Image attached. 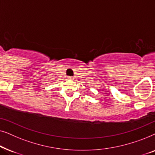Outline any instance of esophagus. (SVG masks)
<instances>
[{"mask_svg":"<svg viewBox=\"0 0 155 155\" xmlns=\"http://www.w3.org/2000/svg\"><path fill=\"white\" fill-rule=\"evenodd\" d=\"M68 80H73L74 79V77H73V76H68Z\"/></svg>","mask_w":155,"mask_h":155,"instance_id":"esophagus-1","label":"esophagus"}]
</instances>
